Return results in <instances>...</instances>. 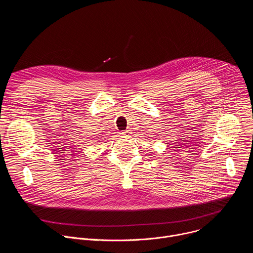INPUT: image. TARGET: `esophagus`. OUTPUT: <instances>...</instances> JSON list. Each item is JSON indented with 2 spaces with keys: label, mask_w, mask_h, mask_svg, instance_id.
<instances>
[{
  "label": "esophagus",
  "mask_w": 253,
  "mask_h": 253,
  "mask_svg": "<svg viewBox=\"0 0 253 253\" xmlns=\"http://www.w3.org/2000/svg\"><path fill=\"white\" fill-rule=\"evenodd\" d=\"M120 137H122V138H127V137H129V131H123V132H120Z\"/></svg>",
  "instance_id": "esophagus-1"
}]
</instances>
